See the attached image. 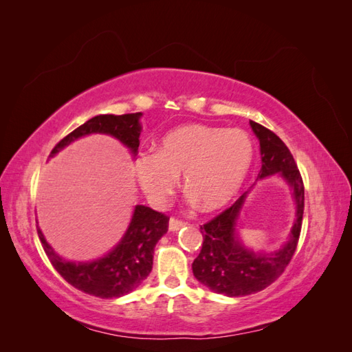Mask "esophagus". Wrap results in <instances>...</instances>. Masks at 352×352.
<instances>
[{
    "label": "esophagus",
    "mask_w": 352,
    "mask_h": 352,
    "mask_svg": "<svg viewBox=\"0 0 352 352\" xmlns=\"http://www.w3.org/2000/svg\"><path fill=\"white\" fill-rule=\"evenodd\" d=\"M185 225H186L185 221L179 220V219H175V217H172V219H170V221H168V229L172 230V232H177L180 228H184Z\"/></svg>",
    "instance_id": "esophagus-1"
}]
</instances>
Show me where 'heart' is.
I'll use <instances>...</instances> for the list:
<instances>
[{
	"label": "heart",
	"instance_id": "b5f03b06",
	"mask_svg": "<svg viewBox=\"0 0 352 352\" xmlns=\"http://www.w3.org/2000/svg\"><path fill=\"white\" fill-rule=\"evenodd\" d=\"M254 160L247 132L184 124L167 132L155 153H142L135 173L154 206H164L184 175V188L202 211H217L238 195Z\"/></svg>",
	"mask_w": 352,
	"mask_h": 352
}]
</instances>
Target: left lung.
Wrapping results in <instances>:
<instances>
[{
	"label": "left lung",
	"mask_w": 352,
	"mask_h": 352,
	"mask_svg": "<svg viewBox=\"0 0 352 352\" xmlns=\"http://www.w3.org/2000/svg\"><path fill=\"white\" fill-rule=\"evenodd\" d=\"M250 124L260 141L263 166L258 177L279 173L291 185L296 220L283 248L273 254H255L236 238V220L247 192L199 228L204 241L192 263L194 276L211 291L228 296L255 294L278 279L294 257L302 226L304 184L289 148L267 127L252 120Z\"/></svg>",
	"instance_id": "obj_1"
}]
</instances>
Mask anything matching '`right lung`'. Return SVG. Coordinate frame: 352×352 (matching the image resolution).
Segmentation results:
<instances>
[{"mask_svg":"<svg viewBox=\"0 0 352 352\" xmlns=\"http://www.w3.org/2000/svg\"><path fill=\"white\" fill-rule=\"evenodd\" d=\"M141 113L122 116L100 114L79 126L52 148L50 157L66 145L89 133H107L117 138L136 155L140 146ZM168 230V217L150 207L136 206L123 239L105 257L91 263L63 260L54 252L38 228L42 247L61 278L76 289L98 298H119L132 292L153 270L155 243Z\"/></svg>","mask_w":352,"mask_h":352,"instance_id":"1","label":"right lung"}]
</instances>
